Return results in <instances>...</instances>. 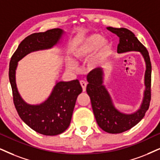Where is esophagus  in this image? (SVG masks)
Here are the masks:
<instances>
[{"label": "esophagus", "mask_w": 160, "mask_h": 160, "mask_svg": "<svg viewBox=\"0 0 160 160\" xmlns=\"http://www.w3.org/2000/svg\"><path fill=\"white\" fill-rule=\"evenodd\" d=\"M80 85H81V86H82V91H83V92H86V85H87L86 81H84V80H80Z\"/></svg>", "instance_id": "1"}]
</instances>
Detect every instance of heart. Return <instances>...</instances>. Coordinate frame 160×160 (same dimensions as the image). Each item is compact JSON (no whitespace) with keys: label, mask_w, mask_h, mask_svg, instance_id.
<instances>
[{"label":"heart","mask_w":160,"mask_h":160,"mask_svg":"<svg viewBox=\"0 0 160 160\" xmlns=\"http://www.w3.org/2000/svg\"><path fill=\"white\" fill-rule=\"evenodd\" d=\"M112 48V43L108 39L102 38L98 34H91L77 40L71 47V53L74 59L83 60L94 51L88 60L89 68H94L108 55ZM66 66L70 70L76 68L75 62L72 59H67Z\"/></svg>","instance_id":"obj_1"}]
</instances>
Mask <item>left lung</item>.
<instances>
[{
	"instance_id": "left-lung-1",
	"label": "left lung",
	"mask_w": 160,
	"mask_h": 160,
	"mask_svg": "<svg viewBox=\"0 0 160 160\" xmlns=\"http://www.w3.org/2000/svg\"><path fill=\"white\" fill-rule=\"evenodd\" d=\"M109 31L120 38L117 53L138 52L142 56L145 63L144 78L145 90L140 106L136 112L127 114L115 107L108 88L104 83V68L99 67L87 75L86 92L89 95L92 110L98 125L104 131L110 134H120L135 126L144 117L151 101V64L146 48L135 35L125 28L108 27Z\"/></svg>"
}]
</instances>
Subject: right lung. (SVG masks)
Masks as SVG:
<instances>
[{
	"label": "right lung",
	"mask_w": 160,
	"mask_h": 160,
	"mask_svg": "<svg viewBox=\"0 0 160 160\" xmlns=\"http://www.w3.org/2000/svg\"><path fill=\"white\" fill-rule=\"evenodd\" d=\"M66 32L62 29H52L34 33L26 37L12 57L9 77L16 110L21 120L39 134L54 136L64 132L69 126L78 96L82 88L78 80H57L51 94L40 104H29L23 100L16 83L18 62L31 52L52 48L61 43Z\"/></svg>",
	"instance_id": "obj_1"
}]
</instances>
